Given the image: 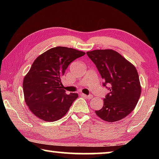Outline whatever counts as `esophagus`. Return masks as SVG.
Instances as JSON below:
<instances>
[{"label":"esophagus","instance_id":"34e87169","mask_svg":"<svg viewBox=\"0 0 159 159\" xmlns=\"http://www.w3.org/2000/svg\"><path fill=\"white\" fill-rule=\"evenodd\" d=\"M82 96L84 97V98H87V99H92L93 98V96L92 95H85V94H82Z\"/></svg>","mask_w":159,"mask_h":159}]
</instances>
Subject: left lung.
Returning a JSON list of instances; mask_svg holds the SVG:
<instances>
[{
  "instance_id": "8db88e82",
  "label": "left lung",
  "mask_w": 159,
  "mask_h": 159,
  "mask_svg": "<svg viewBox=\"0 0 159 159\" xmlns=\"http://www.w3.org/2000/svg\"><path fill=\"white\" fill-rule=\"evenodd\" d=\"M86 53L104 80L103 86L109 90L104 99L103 107L95 114L107 122L123 119L133 111L141 95L138 71L113 50H95Z\"/></svg>"
}]
</instances>
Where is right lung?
<instances>
[{
	"label": "right lung",
	"mask_w": 159,
	"mask_h": 159,
	"mask_svg": "<svg viewBox=\"0 0 159 159\" xmlns=\"http://www.w3.org/2000/svg\"><path fill=\"white\" fill-rule=\"evenodd\" d=\"M85 52L66 47H55L39 56L24 79L26 104L38 118L56 121L69 111L78 94H66L61 78L67 67Z\"/></svg>",
	"instance_id": "add662e5"
}]
</instances>
